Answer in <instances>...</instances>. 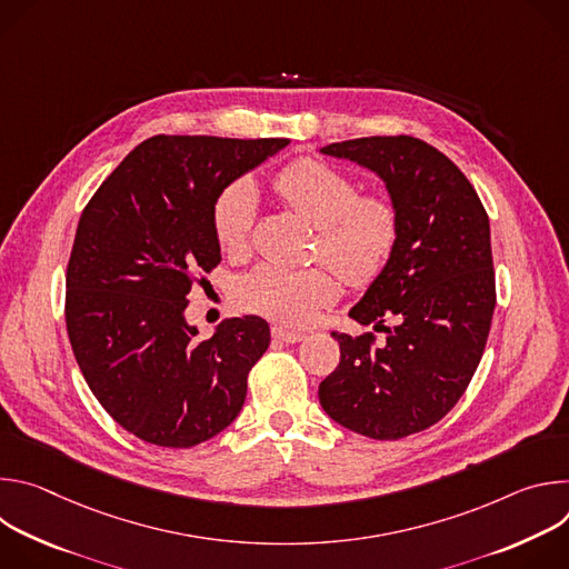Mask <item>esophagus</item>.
Returning a JSON list of instances; mask_svg holds the SVG:
<instances>
[{
	"label": "esophagus",
	"mask_w": 569,
	"mask_h": 569,
	"mask_svg": "<svg viewBox=\"0 0 569 569\" xmlns=\"http://www.w3.org/2000/svg\"><path fill=\"white\" fill-rule=\"evenodd\" d=\"M272 338L279 340V342H283V345H297V342H301L306 336L299 333V331L283 329V327H274V329H272Z\"/></svg>",
	"instance_id": "obj_1"
}]
</instances>
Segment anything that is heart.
Returning a JSON list of instances; mask_svg holds the SVG:
<instances>
[{
  "mask_svg": "<svg viewBox=\"0 0 569 569\" xmlns=\"http://www.w3.org/2000/svg\"><path fill=\"white\" fill-rule=\"evenodd\" d=\"M274 193L317 227L315 257L351 286H369L387 268L400 233V216L382 193L360 196L358 182L315 157L295 159L272 180ZM257 191L248 180L227 184L211 204V227L224 254L248 250L257 218ZM340 281L332 270L261 263L236 286L242 308L286 327H303L319 308L336 301Z\"/></svg>",
  "mask_w": 569,
  "mask_h": 569,
  "instance_id": "heart-1",
  "label": "heart"
}]
</instances>
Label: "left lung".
Returning a JSON list of instances; mask_svg holds the SVG:
<instances>
[{
	"instance_id": "left-lung-1",
	"label": "left lung",
	"mask_w": 569,
	"mask_h": 569,
	"mask_svg": "<svg viewBox=\"0 0 569 569\" xmlns=\"http://www.w3.org/2000/svg\"><path fill=\"white\" fill-rule=\"evenodd\" d=\"M321 152L380 176L400 233L387 268L349 310L387 340L376 347L373 333H333L340 365L321 380L319 402L340 426L396 441L441 421L481 360L496 310L489 216L468 178L417 137H362Z\"/></svg>"
}]
</instances>
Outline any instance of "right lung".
<instances>
[{
  "label": "right lung",
  "instance_id": "1",
  "mask_svg": "<svg viewBox=\"0 0 569 569\" xmlns=\"http://www.w3.org/2000/svg\"><path fill=\"white\" fill-rule=\"evenodd\" d=\"M290 139L157 134L139 143L80 213L67 263L64 321L76 362L130 435L191 448L240 412L268 321L224 319L198 340L184 310L220 263L216 196Z\"/></svg>",
  "mask_w": 569,
  "mask_h": 569
}]
</instances>
